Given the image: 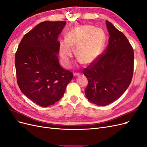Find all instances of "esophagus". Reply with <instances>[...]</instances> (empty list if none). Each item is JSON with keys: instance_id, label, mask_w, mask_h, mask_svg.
<instances>
[{"instance_id": "esophagus-1", "label": "esophagus", "mask_w": 147, "mask_h": 147, "mask_svg": "<svg viewBox=\"0 0 147 147\" xmlns=\"http://www.w3.org/2000/svg\"><path fill=\"white\" fill-rule=\"evenodd\" d=\"M80 75V74L79 73H75V74H74V77H79Z\"/></svg>"}]
</instances>
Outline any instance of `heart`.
Returning <instances> with one entry per match:
<instances>
[{
	"instance_id": "heart-1",
	"label": "heart",
	"mask_w": 147,
	"mask_h": 147,
	"mask_svg": "<svg viewBox=\"0 0 147 147\" xmlns=\"http://www.w3.org/2000/svg\"><path fill=\"white\" fill-rule=\"evenodd\" d=\"M106 42L104 31L94 26L83 25L75 27L66 34L59 44L61 61L66 68L71 66V58L75 55L83 64H90L101 55Z\"/></svg>"
}]
</instances>
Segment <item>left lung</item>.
<instances>
[{
    "label": "left lung",
    "mask_w": 147,
    "mask_h": 147,
    "mask_svg": "<svg viewBox=\"0 0 147 147\" xmlns=\"http://www.w3.org/2000/svg\"><path fill=\"white\" fill-rule=\"evenodd\" d=\"M110 35L109 45L83 74L88 79L87 99L100 106L117 100L131 82L134 71V50L123 32L106 21Z\"/></svg>",
    "instance_id": "1"
}]
</instances>
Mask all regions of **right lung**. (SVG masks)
Listing matches in <instances>:
<instances>
[{
	"label": "right lung",
	"instance_id": "obj_1",
	"mask_svg": "<svg viewBox=\"0 0 147 147\" xmlns=\"http://www.w3.org/2000/svg\"><path fill=\"white\" fill-rule=\"evenodd\" d=\"M65 24L64 21L42 22L24 35L16 52L18 84L28 98L41 107L59 100L73 78L57 57V38Z\"/></svg>",
	"mask_w": 147,
	"mask_h": 147
}]
</instances>
